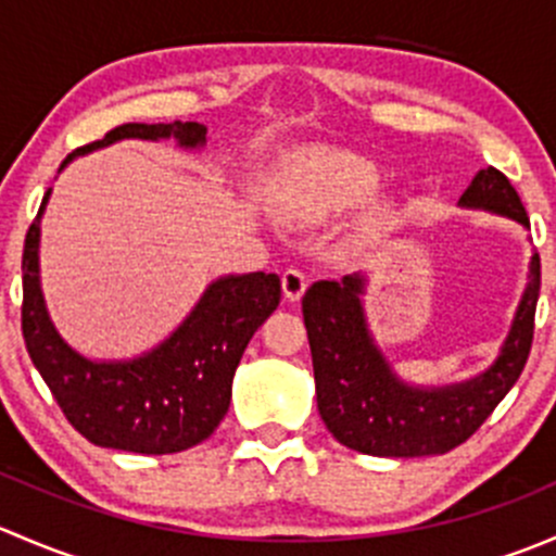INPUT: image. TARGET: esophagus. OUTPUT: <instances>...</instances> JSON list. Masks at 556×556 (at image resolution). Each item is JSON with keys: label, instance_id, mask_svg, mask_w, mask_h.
Segmentation results:
<instances>
[{"label": "esophagus", "instance_id": "esophagus-1", "mask_svg": "<svg viewBox=\"0 0 556 556\" xmlns=\"http://www.w3.org/2000/svg\"><path fill=\"white\" fill-rule=\"evenodd\" d=\"M306 290V277L304 271H299V268H288V271L282 274V293L288 301H299L301 295H304Z\"/></svg>", "mask_w": 556, "mask_h": 556}]
</instances>
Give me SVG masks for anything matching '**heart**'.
<instances>
[{
  "instance_id": "b5f03b06",
  "label": "heart",
  "mask_w": 556,
  "mask_h": 556,
  "mask_svg": "<svg viewBox=\"0 0 556 556\" xmlns=\"http://www.w3.org/2000/svg\"><path fill=\"white\" fill-rule=\"evenodd\" d=\"M379 182L382 172L374 161L346 150H314L290 169L285 195L295 217L319 223L366 201Z\"/></svg>"
}]
</instances>
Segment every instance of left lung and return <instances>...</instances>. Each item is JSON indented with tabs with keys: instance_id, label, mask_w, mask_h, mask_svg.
I'll return each mask as SVG.
<instances>
[{
	"instance_id": "1",
	"label": "left lung",
	"mask_w": 556,
	"mask_h": 556,
	"mask_svg": "<svg viewBox=\"0 0 556 556\" xmlns=\"http://www.w3.org/2000/svg\"><path fill=\"white\" fill-rule=\"evenodd\" d=\"M459 206L511 217L530 228L519 193L503 172L481 169L459 195ZM527 288L497 361L459 384L417 387L392 371L374 341L363 309L361 274L323 279L306 290L301 309L309 333L314 387L323 422L339 444L374 457H428L468 441L517 384L532 346L541 293V257L530 261Z\"/></svg>"
}]
</instances>
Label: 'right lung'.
Masks as SVG:
<instances>
[{
	"mask_svg": "<svg viewBox=\"0 0 556 556\" xmlns=\"http://www.w3.org/2000/svg\"><path fill=\"white\" fill-rule=\"evenodd\" d=\"M177 139L179 148H204L201 123H123L99 142L64 159L93 153L121 139ZM59 169V172H61ZM50 190L24 242V328L31 363L53 392L72 428L104 450L172 454L215 433L231 403V384L252 333L279 306L277 274H228L215 279L193 312L155 350L134 361H91L72 350L50 319L39 288V220Z\"/></svg>",
	"mask_w": 556,
	"mask_h": 556,
	"instance_id": "add662e5",
	"label": "right lung"
}]
</instances>
